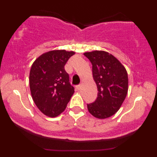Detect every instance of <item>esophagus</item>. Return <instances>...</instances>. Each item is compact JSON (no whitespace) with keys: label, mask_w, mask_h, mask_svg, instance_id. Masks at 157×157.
<instances>
[{"label":"esophagus","mask_w":157,"mask_h":157,"mask_svg":"<svg viewBox=\"0 0 157 157\" xmlns=\"http://www.w3.org/2000/svg\"><path fill=\"white\" fill-rule=\"evenodd\" d=\"M80 88H81V85L80 84V85H77V86H76V89L77 90V91H79V90L80 89Z\"/></svg>","instance_id":"34e87169"}]
</instances>
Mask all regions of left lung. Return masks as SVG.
<instances>
[{
    "instance_id": "1",
    "label": "left lung",
    "mask_w": 157,
    "mask_h": 157,
    "mask_svg": "<svg viewBox=\"0 0 157 157\" xmlns=\"http://www.w3.org/2000/svg\"><path fill=\"white\" fill-rule=\"evenodd\" d=\"M92 64L93 78L97 86V97L87 104L91 115L98 119L110 117L121 107L128 89L125 68L114 56L104 51L86 52Z\"/></svg>"
}]
</instances>
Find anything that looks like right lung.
Segmentation results:
<instances>
[{
    "label": "right lung",
    "mask_w": 157,
    "mask_h": 157,
    "mask_svg": "<svg viewBox=\"0 0 157 157\" xmlns=\"http://www.w3.org/2000/svg\"><path fill=\"white\" fill-rule=\"evenodd\" d=\"M75 52L53 50L41 55L32 64L29 87L35 105L46 116L55 117L67 106L75 92L64 66Z\"/></svg>",
    "instance_id": "obj_1"
}]
</instances>
